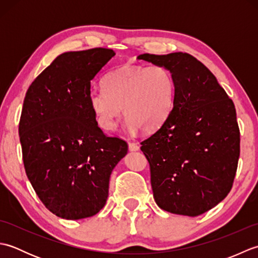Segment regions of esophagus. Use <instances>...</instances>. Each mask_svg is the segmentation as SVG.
Instances as JSON below:
<instances>
[{
    "label": "esophagus",
    "instance_id": "esophagus-1",
    "mask_svg": "<svg viewBox=\"0 0 258 258\" xmlns=\"http://www.w3.org/2000/svg\"><path fill=\"white\" fill-rule=\"evenodd\" d=\"M128 150L131 151V152H135V151H139L140 150V146L136 144V143H128Z\"/></svg>",
    "mask_w": 258,
    "mask_h": 258
}]
</instances>
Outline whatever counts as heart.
Masks as SVG:
<instances>
[{
	"label": "heart",
	"mask_w": 258,
	"mask_h": 258,
	"mask_svg": "<svg viewBox=\"0 0 258 258\" xmlns=\"http://www.w3.org/2000/svg\"><path fill=\"white\" fill-rule=\"evenodd\" d=\"M175 90L173 75L164 67L126 63L105 75L103 87L90 92L89 104L103 130H114L123 108L131 131L151 133L168 118Z\"/></svg>",
	"instance_id": "1"
}]
</instances>
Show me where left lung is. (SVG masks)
Returning <instances> with one entry per match:
<instances>
[{"label":"left lung","instance_id":"obj_1","mask_svg":"<svg viewBox=\"0 0 258 258\" xmlns=\"http://www.w3.org/2000/svg\"><path fill=\"white\" fill-rule=\"evenodd\" d=\"M139 59L172 73V112L142 142L151 168L153 196L162 210L199 216L232 189L239 157L236 109L215 76L190 54H142Z\"/></svg>","mask_w":258,"mask_h":258}]
</instances>
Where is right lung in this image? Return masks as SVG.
Segmentation results:
<instances>
[{"instance_id": "right-lung-1", "label": "right lung", "mask_w": 258, "mask_h": 258, "mask_svg": "<svg viewBox=\"0 0 258 258\" xmlns=\"http://www.w3.org/2000/svg\"><path fill=\"white\" fill-rule=\"evenodd\" d=\"M114 55L102 47L63 53L24 98L19 134L27 178L47 210L65 220L102 210L112 171L127 153L125 141L98 127L89 104L91 81Z\"/></svg>"}]
</instances>
